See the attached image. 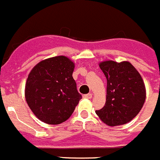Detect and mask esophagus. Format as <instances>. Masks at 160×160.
<instances>
[{
    "label": "esophagus",
    "mask_w": 160,
    "mask_h": 160,
    "mask_svg": "<svg viewBox=\"0 0 160 160\" xmlns=\"http://www.w3.org/2000/svg\"><path fill=\"white\" fill-rule=\"evenodd\" d=\"M83 98H88V99H90V98H92V94H91V93H87V94H84V95H83Z\"/></svg>",
    "instance_id": "obj_1"
}]
</instances>
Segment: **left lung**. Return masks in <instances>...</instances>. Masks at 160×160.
I'll return each instance as SVG.
<instances>
[{"label": "left lung", "mask_w": 160, "mask_h": 160, "mask_svg": "<svg viewBox=\"0 0 160 160\" xmlns=\"http://www.w3.org/2000/svg\"><path fill=\"white\" fill-rule=\"evenodd\" d=\"M107 79L106 102L96 113L105 124L129 122L142 109L146 98L141 76L130 62L105 61L99 64Z\"/></svg>", "instance_id": "8db88e82"}]
</instances>
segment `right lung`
I'll return each mask as SVG.
<instances>
[{
    "label": "right lung",
    "mask_w": 160,
    "mask_h": 160,
    "mask_svg": "<svg viewBox=\"0 0 160 160\" xmlns=\"http://www.w3.org/2000/svg\"><path fill=\"white\" fill-rule=\"evenodd\" d=\"M74 69V62L61 55L43 60L31 70L25 86L26 102L43 122H64L82 99L72 77Z\"/></svg>",
    "instance_id": "add662e5"
}]
</instances>
